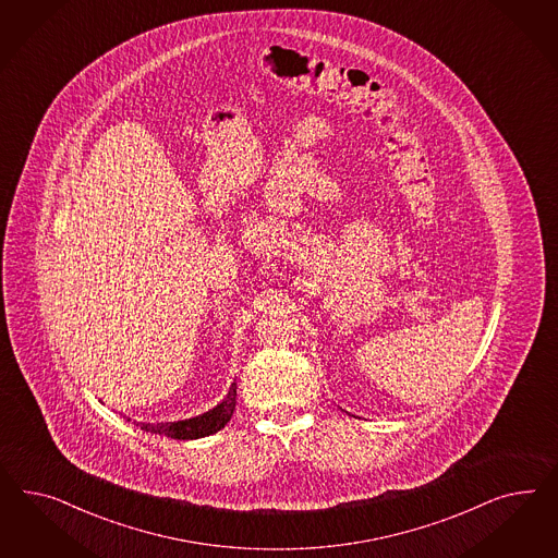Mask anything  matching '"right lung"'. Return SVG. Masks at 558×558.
<instances>
[{"label": "right lung", "instance_id": "1", "mask_svg": "<svg viewBox=\"0 0 558 558\" xmlns=\"http://www.w3.org/2000/svg\"><path fill=\"white\" fill-rule=\"evenodd\" d=\"M236 403V385L231 387L229 395L225 397V401L220 405L206 411L198 417L192 420H184V422H169V423H141L143 432H151V434H159L166 438L173 439H196L217 434L222 429L227 422L231 420L233 411H235ZM131 422V420H126ZM138 425V423H136Z\"/></svg>", "mask_w": 558, "mask_h": 558}]
</instances>
